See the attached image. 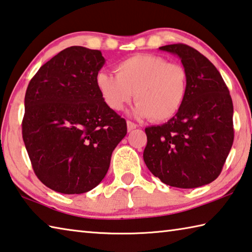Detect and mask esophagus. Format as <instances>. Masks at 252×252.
Returning a JSON list of instances; mask_svg holds the SVG:
<instances>
[{
	"instance_id": "1",
	"label": "esophagus",
	"mask_w": 252,
	"mask_h": 252,
	"mask_svg": "<svg viewBox=\"0 0 252 252\" xmlns=\"http://www.w3.org/2000/svg\"><path fill=\"white\" fill-rule=\"evenodd\" d=\"M126 126H127V131H132L133 129H136V126L135 123H133V122H131V121H126Z\"/></svg>"
}]
</instances>
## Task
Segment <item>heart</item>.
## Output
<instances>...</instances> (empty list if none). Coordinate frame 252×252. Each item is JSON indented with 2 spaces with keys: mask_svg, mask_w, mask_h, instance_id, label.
<instances>
[{
  "mask_svg": "<svg viewBox=\"0 0 252 252\" xmlns=\"http://www.w3.org/2000/svg\"><path fill=\"white\" fill-rule=\"evenodd\" d=\"M116 76L99 72L97 87L102 100L114 111H120L134 97V114L162 122L181 110L189 89L185 67L152 54H136L114 66Z\"/></svg>",
  "mask_w": 252,
  "mask_h": 252,
  "instance_id": "1",
  "label": "heart"
}]
</instances>
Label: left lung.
Segmentation results:
<instances>
[{
	"label": "left lung",
	"mask_w": 252,
	"mask_h": 252,
	"mask_svg": "<svg viewBox=\"0 0 252 252\" xmlns=\"http://www.w3.org/2000/svg\"><path fill=\"white\" fill-rule=\"evenodd\" d=\"M177 55L189 75L181 110L162 126L145 129L143 158L154 176L178 189L209 184L221 173L234 142V106L217 68L185 44L159 47Z\"/></svg>",
	"instance_id": "left-lung-1"
}]
</instances>
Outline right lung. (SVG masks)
<instances>
[{"mask_svg": "<svg viewBox=\"0 0 252 252\" xmlns=\"http://www.w3.org/2000/svg\"><path fill=\"white\" fill-rule=\"evenodd\" d=\"M100 50L71 46L39 68L25 94L23 141L38 180L62 194L94 189L126 134V122L100 95Z\"/></svg>", "mask_w": 252, "mask_h": 252, "instance_id": "obj_1", "label": "right lung"}]
</instances>
